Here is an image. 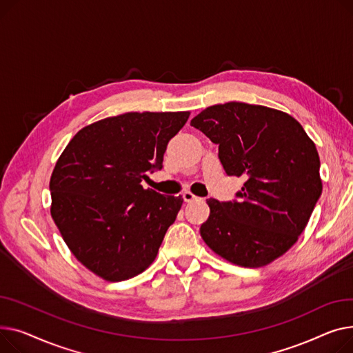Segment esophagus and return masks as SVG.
I'll return each instance as SVG.
<instances>
[{
    "label": "esophagus",
    "mask_w": 353,
    "mask_h": 353,
    "mask_svg": "<svg viewBox=\"0 0 353 353\" xmlns=\"http://www.w3.org/2000/svg\"><path fill=\"white\" fill-rule=\"evenodd\" d=\"M182 198H183L185 202H192V201L198 199V196H195V195H194L192 192H190V191H185V192L182 194Z\"/></svg>",
    "instance_id": "esophagus-1"
}]
</instances>
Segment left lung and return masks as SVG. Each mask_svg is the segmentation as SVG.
I'll return each mask as SVG.
<instances>
[{
  "mask_svg": "<svg viewBox=\"0 0 353 353\" xmlns=\"http://www.w3.org/2000/svg\"><path fill=\"white\" fill-rule=\"evenodd\" d=\"M191 125L218 145L226 175L246 181L232 201L210 198L201 236L232 263L263 266L291 248L322 194L319 155L301 123L243 102L203 110Z\"/></svg>",
  "mask_w": 353,
  "mask_h": 353,
  "instance_id": "left-lung-1",
  "label": "left lung"
}]
</instances>
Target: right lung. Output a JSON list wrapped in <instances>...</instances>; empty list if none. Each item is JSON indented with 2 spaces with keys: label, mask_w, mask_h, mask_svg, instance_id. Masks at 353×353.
<instances>
[{
  "label": "right lung",
  "mask_w": 353,
  "mask_h": 353,
  "mask_svg": "<svg viewBox=\"0 0 353 353\" xmlns=\"http://www.w3.org/2000/svg\"><path fill=\"white\" fill-rule=\"evenodd\" d=\"M190 112H128L82 128L50 181L51 215L74 256L98 276L119 282L155 259L182 196L143 190Z\"/></svg>",
  "instance_id": "right-lung-1"
}]
</instances>
